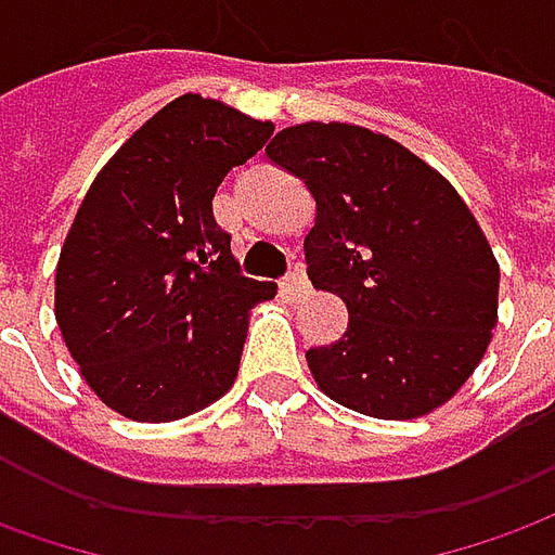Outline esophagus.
I'll return each instance as SVG.
<instances>
[{
  "mask_svg": "<svg viewBox=\"0 0 555 555\" xmlns=\"http://www.w3.org/2000/svg\"><path fill=\"white\" fill-rule=\"evenodd\" d=\"M282 292H285V297H288V300H300V297L309 292L304 273H300V270H292V273L285 276V282H282Z\"/></svg>",
  "mask_w": 555,
  "mask_h": 555,
  "instance_id": "34e87169",
  "label": "esophagus"
}]
</instances>
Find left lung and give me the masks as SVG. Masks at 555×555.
I'll use <instances>...</instances> for the list:
<instances>
[{"mask_svg":"<svg viewBox=\"0 0 555 555\" xmlns=\"http://www.w3.org/2000/svg\"><path fill=\"white\" fill-rule=\"evenodd\" d=\"M267 157L315 199L307 273L349 309L340 340L307 352L319 388L373 420L447 404L499 322V261L465 199L401 142L337 120L285 127Z\"/></svg>","mask_w":555,"mask_h":555,"instance_id":"1","label":"left lung"}]
</instances>
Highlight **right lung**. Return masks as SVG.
Listing matches in <instances>:
<instances>
[{
	"label": "right lung",
	"instance_id": "add662e5",
	"mask_svg": "<svg viewBox=\"0 0 555 555\" xmlns=\"http://www.w3.org/2000/svg\"><path fill=\"white\" fill-rule=\"evenodd\" d=\"M270 135V120L184 93L115 151L81 199L56 261V325L120 416L182 420L233 386L248 309L276 285L240 273L212 197Z\"/></svg>",
	"mask_w": 555,
	"mask_h": 555
}]
</instances>
